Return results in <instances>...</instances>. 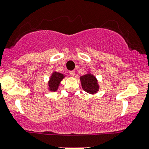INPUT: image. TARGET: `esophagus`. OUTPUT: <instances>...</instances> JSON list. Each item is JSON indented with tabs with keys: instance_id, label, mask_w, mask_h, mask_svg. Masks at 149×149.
<instances>
[{
	"instance_id": "obj_1",
	"label": "esophagus",
	"mask_w": 149,
	"mask_h": 149,
	"mask_svg": "<svg viewBox=\"0 0 149 149\" xmlns=\"http://www.w3.org/2000/svg\"><path fill=\"white\" fill-rule=\"evenodd\" d=\"M70 75L71 76H75V71H73V70H72V71H70Z\"/></svg>"
}]
</instances>
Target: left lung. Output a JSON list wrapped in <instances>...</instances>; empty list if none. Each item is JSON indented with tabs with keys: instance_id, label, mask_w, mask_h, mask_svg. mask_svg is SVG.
<instances>
[{
	"instance_id": "8db88e82",
	"label": "left lung",
	"mask_w": 149,
	"mask_h": 149,
	"mask_svg": "<svg viewBox=\"0 0 149 149\" xmlns=\"http://www.w3.org/2000/svg\"><path fill=\"white\" fill-rule=\"evenodd\" d=\"M83 90L90 94H95L99 90V85L96 78L91 73H87L80 77Z\"/></svg>"
}]
</instances>
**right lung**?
<instances>
[{"label":"right lung","mask_w":149,"mask_h":149,"mask_svg":"<svg viewBox=\"0 0 149 149\" xmlns=\"http://www.w3.org/2000/svg\"><path fill=\"white\" fill-rule=\"evenodd\" d=\"M65 78L62 73L58 72H54L48 81V90L52 92H55L57 90L58 87L60 84L61 81Z\"/></svg>","instance_id":"add662e5"}]
</instances>
